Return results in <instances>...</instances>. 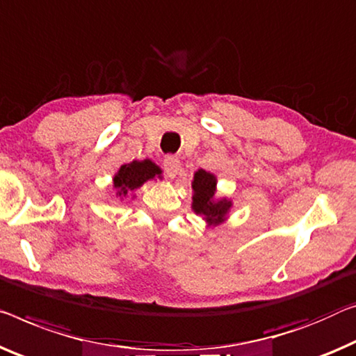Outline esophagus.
<instances>
[{
	"label": "esophagus",
	"instance_id": "1",
	"mask_svg": "<svg viewBox=\"0 0 356 356\" xmlns=\"http://www.w3.org/2000/svg\"><path fill=\"white\" fill-rule=\"evenodd\" d=\"M163 168H165L168 177L175 178L179 173V170H181V163H179L177 156H165V159H163Z\"/></svg>",
	"mask_w": 356,
	"mask_h": 356
}]
</instances>
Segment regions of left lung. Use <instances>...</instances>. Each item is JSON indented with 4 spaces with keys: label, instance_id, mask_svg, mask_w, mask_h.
<instances>
[{
    "label": "left lung",
    "instance_id": "1",
    "mask_svg": "<svg viewBox=\"0 0 356 356\" xmlns=\"http://www.w3.org/2000/svg\"><path fill=\"white\" fill-rule=\"evenodd\" d=\"M193 210L202 215L209 224H220L224 221L232 202L226 199L215 200L216 178L205 170H199L194 175L193 181Z\"/></svg>",
    "mask_w": 356,
    "mask_h": 356
}]
</instances>
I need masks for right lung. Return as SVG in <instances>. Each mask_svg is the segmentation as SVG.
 I'll return each mask as SVG.
<instances>
[{
  "label": "right lung",
  "mask_w": 356,
  "mask_h": 356,
  "mask_svg": "<svg viewBox=\"0 0 356 356\" xmlns=\"http://www.w3.org/2000/svg\"><path fill=\"white\" fill-rule=\"evenodd\" d=\"M161 173V168L149 159L134 161L119 168L114 177V188L118 189V195L125 197L132 191L138 189L147 179L159 177Z\"/></svg>",
  "instance_id": "obj_1"
}]
</instances>
